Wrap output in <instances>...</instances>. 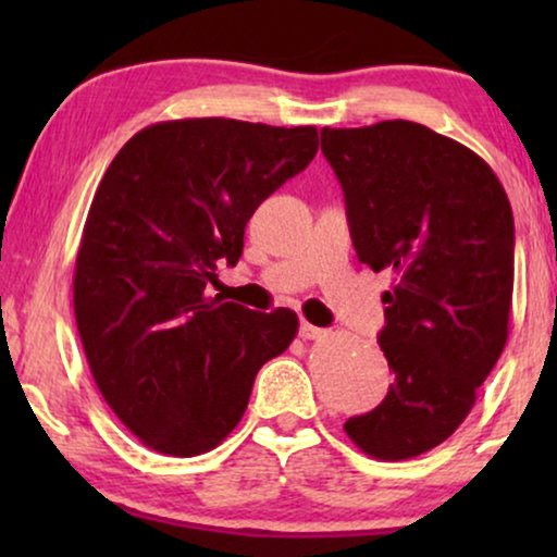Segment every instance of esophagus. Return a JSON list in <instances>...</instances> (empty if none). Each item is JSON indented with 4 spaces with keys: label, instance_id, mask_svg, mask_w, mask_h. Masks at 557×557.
<instances>
[{
    "label": "esophagus",
    "instance_id": "obj_1",
    "mask_svg": "<svg viewBox=\"0 0 557 557\" xmlns=\"http://www.w3.org/2000/svg\"><path fill=\"white\" fill-rule=\"evenodd\" d=\"M299 334H301V339H322L326 332H324V330H319V326H314V324L304 322V324H301V330H299Z\"/></svg>",
    "mask_w": 557,
    "mask_h": 557
}]
</instances>
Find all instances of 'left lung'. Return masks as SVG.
<instances>
[{"mask_svg":"<svg viewBox=\"0 0 557 557\" xmlns=\"http://www.w3.org/2000/svg\"><path fill=\"white\" fill-rule=\"evenodd\" d=\"M357 258L391 271L380 349L385 400L345 423L372 459L403 461L451 436L509 334L515 220L482 157L413 121L322 128Z\"/></svg>","mask_w":557,"mask_h":557,"instance_id":"left-lung-1","label":"left lung"}]
</instances>
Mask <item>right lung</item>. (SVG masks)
<instances>
[{
    "label": "right lung",
    "instance_id": "add662e5",
    "mask_svg": "<svg viewBox=\"0 0 557 557\" xmlns=\"http://www.w3.org/2000/svg\"><path fill=\"white\" fill-rule=\"evenodd\" d=\"M319 149L317 126L235 119L159 121L128 139L90 202L73 309L90 375L119 421L166 456L223 444L258 370L299 332L205 294L235 265L258 205Z\"/></svg>",
    "mask_w": 557,
    "mask_h": 557
}]
</instances>
